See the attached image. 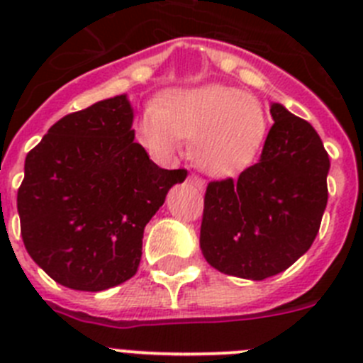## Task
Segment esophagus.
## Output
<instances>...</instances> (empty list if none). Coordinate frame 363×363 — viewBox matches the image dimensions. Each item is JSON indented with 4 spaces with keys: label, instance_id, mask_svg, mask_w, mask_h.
<instances>
[{
    "label": "esophagus",
    "instance_id": "1",
    "mask_svg": "<svg viewBox=\"0 0 363 363\" xmlns=\"http://www.w3.org/2000/svg\"><path fill=\"white\" fill-rule=\"evenodd\" d=\"M189 182H191V184L194 185L196 189H200V191H203L205 189V182L201 178H198V176H194V174L189 176Z\"/></svg>",
    "mask_w": 363,
    "mask_h": 363
}]
</instances>
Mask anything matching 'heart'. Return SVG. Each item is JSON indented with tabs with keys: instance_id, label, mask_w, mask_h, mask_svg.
<instances>
[{
	"instance_id": "1",
	"label": "heart",
	"mask_w": 363,
	"mask_h": 363,
	"mask_svg": "<svg viewBox=\"0 0 363 363\" xmlns=\"http://www.w3.org/2000/svg\"><path fill=\"white\" fill-rule=\"evenodd\" d=\"M143 145L172 158L192 140V160L205 174L227 178L245 171L262 152L269 114L251 94L225 85L174 89L154 101L140 123Z\"/></svg>"
}]
</instances>
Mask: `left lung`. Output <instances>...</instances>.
<instances>
[{"label":"left lung","instance_id":"obj_1","mask_svg":"<svg viewBox=\"0 0 363 363\" xmlns=\"http://www.w3.org/2000/svg\"><path fill=\"white\" fill-rule=\"evenodd\" d=\"M259 162L205 192L200 249L211 267L265 280L309 251L327 205V156L309 121L271 104Z\"/></svg>","mask_w":363,"mask_h":363}]
</instances>
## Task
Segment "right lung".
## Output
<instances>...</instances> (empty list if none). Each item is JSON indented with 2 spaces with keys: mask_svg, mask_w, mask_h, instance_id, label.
<instances>
[{
  "mask_svg": "<svg viewBox=\"0 0 363 363\" xmlns=\"http://www.w3.org/2000/svg\"><path fill=\"white\" fill-rule=\"evenodd\" d=\"M127 94L54 123L25 160L18 191L30 258L69 289H111L133 278L143 229L187 171H167L134 142Z\"/></svg>",
  "mask_w": 363,
  "mask_h": 363,
  "instance_id": "1",
  "label": "right lung"
}]
</instances>
